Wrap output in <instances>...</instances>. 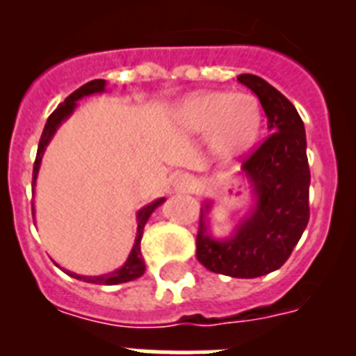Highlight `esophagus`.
<instances>
[{"instance_id":"1","label":"esophagus","mask_w":356,"mask_h":356,"mask_svg":"<svg viewBox=\"0 0 356 356\" xmlns=\"http://www.w3.org/2000/svg\"><path fill=\"white\" fill-rule=\"evenodd\" d=\"M172 187H175V191H178V193H191L194 187V180L191 178V176L180 175L175 178V181H172Z\"/></svg>"}]
</instances>
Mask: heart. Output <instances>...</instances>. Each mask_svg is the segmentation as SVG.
Masks as SVG:
<instances>
[{
	"label": "heart",
	"mask_w": 356,
	"mask_h": 356,
	"mask_svg": "<svg viewBox=\"0 0 356 356\" xmlns=\"http://www.w3.org/2000/svg\"><path fill=\"white\" fill-rule=\"evenodd\" d=\"M181 122L188 131H212L213 149L222 156H237L250 149L260 131L259 102L250 94L207 92L184 103Z\"/></svg>",
	"instance_id": "b5f03b06"
}]
</instances>
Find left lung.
Returning a JSON list of instances; mask_svg holds the SVG:
<instances>
[{"label": "left lung", "instance_id": "left-lung-1", "mask_svg": "<svg viewBox=\"0 0 356 356\" xmlns=\"http://www.w3.org/2000/svg\"><path fill=\"white\" fill-rule=\"evenodd\" d=\"M237 80L259 96L267 130L273 134L242 163L254 194L251 212L232 237L217 241L209 232L210 203L205 201L196 257L201 266L217 275L257 278L284 266L307 228L310 169L305 127L296 106L260 76L238 74Z\"/></svg>", "mask_w": 356, "mask_h": 356}]
</instances>
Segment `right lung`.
<instances>
[{"mask_svg":"<svg viewBox=\"0 0 356 356\" xmlns=\"http://www.w3.org/2000/svg\"><path fill=\"white\" fill-rule=\"evenodd\" d=\"M105 80H92L89 83L81 85L80 89H76L72 94H69L67 97L64 99V103L56 106V110L53 112L51 115L48 118L46 121V127H44L42 135H40V140H39V147H37V156H35V163H33V180H31V187L35 188V180H37V172H39L40 168V160H42L44 155V149L46 146L49 144V140L53 139V135H55L56 128L60 127L62 122L72 114V110L76 108V102L81 99L85 96H90V94H96V92H103L105 90ZM33 193V191H31ZM163 197L160 200L153 201L149 205H146L144 209L139 210L137 213V237H135V244L131 248L130 254H128V260L124 262V266L115 269L114 273H108V275H103V276H80V275H74L71 271H64L67 273L69 276L76 280H83V282H89V284H99V285H119V284H127V282H131V280H137L144 275L146 271V264H144L143 259V253H140V238H143V232H144V225L147 222L149 216L155 212L156 207H160L163 203ZM31 213H33V203H31Z\"/></svg>","mask_w":356,"mask_h":356,"instance_id":"right-lung-1","label":"right lung"}]
</instances>
